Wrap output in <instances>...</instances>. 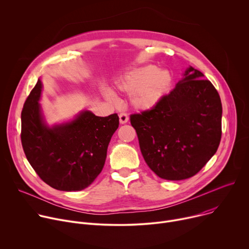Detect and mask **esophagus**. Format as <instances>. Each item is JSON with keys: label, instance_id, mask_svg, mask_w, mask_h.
I'll return each mask as SVG.
<instances>
[{"label": "esophagus", "instance_id": "obj_1", "mask_svg": "<svg viewBox=\"0 0 249 249\" xmlns=\"http://www.w3.org/2000/svg\"><path fill=\"white\" fill-rule=\"evenodd\" d=\"M128 120H129V117H128V115H127L126 113L122 112V113H120V114H119V121H120V123H121V124H125V123H127V122H128Z\"/></svg>", "mask_w": 249, "mask_h": 249}]
</instances>
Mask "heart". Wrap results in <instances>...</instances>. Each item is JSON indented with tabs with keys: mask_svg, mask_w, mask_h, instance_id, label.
Masks as SVG:
<instances>
[{
	"mask_svg": "<svg viewBox=\"0 0 249 249\" xmlns=\"http://www.w3.org/2000/svg\"><path fill=\"white\" fill-rule=\"evenodd\" d=\"M168 71H158L155 66H143L130 70L116 82L118 90L130 93V101L135 108L150 110L161 100L171 86ZM106 97L114 101V96L106 92Z\"/></svg>",
	"mask_w": 249,
	"mask_h": 249,
	"instance_id": "1",
	"label": "heart"
}]
</instances>
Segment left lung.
I'll return each instance as SVG.
<instances>
[{"mask_svg":"<svg viewBox=\"0 0 249 249\" xmlns=\"http://www.w3.org/2000/svg\"><path fill=\"white\" fill-rule=\"evenodd\" d=\"M220 95L193 67L150 110L130 116L141 153L162 179L182 180L214 156L222 137Z\"/></svg>","mask_w":249,"mask_h":249,"instance_id":"8db88e82","label":"left lung"}]
</instances>
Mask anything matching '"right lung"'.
Listing matches in <instances>:
<instances>
[{"label": "right lung", "instance_id": "right-lung-1", "mask_svg": "<svg viewBox=\"0 0 249 249\" xmlns=\"http://www.w3.org/2000/svg\"><path fill=\"white\" fill-rule=\"evenodd\" d=\"M41 89L38 80L21 111L20 139L25 157L52 188L81 191L101 172L119 117L117 113L99 117L85 110L71 122L49 127L38 102Z\"/></svg>", "mask_w": 249, "mask_h": 249}]
</instances>
